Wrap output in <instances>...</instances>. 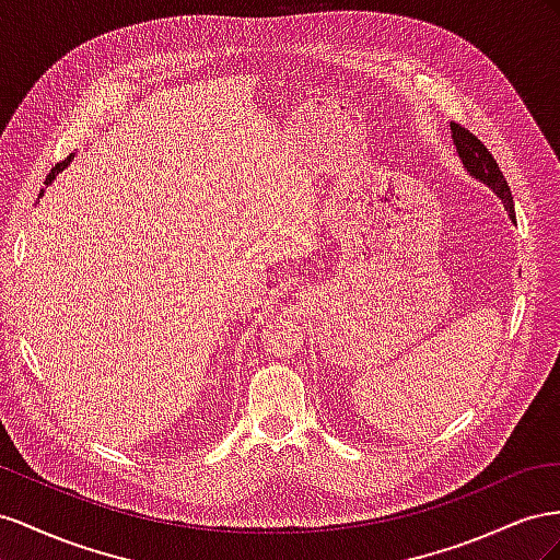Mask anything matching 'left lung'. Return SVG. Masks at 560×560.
I'll return each instance as SVG.
<instances>
[{
  "label": "left lung",
  "instance_id": "left-lung-1",
  "mask_svg": "<svg viewBox=\"0 0 560 560\" xmlns=\"http://www.w3.org/2000/svg\"><path fill=\"white\" fill-rule=\"evenodd\" d=\"M451 131H453V142L457 148V154L462 159V164H465L467 173L474 175L476 180H481L483 185H488L494 191V195L502 199L511 222H516L514 197H511L506 178L502 175L498 162H494L492 154L488 152V148L474 133H469L465 126L451 124Z\"/></svg>",
  "mask_w": 560,
  "mask_h": 560
}]
</instances>
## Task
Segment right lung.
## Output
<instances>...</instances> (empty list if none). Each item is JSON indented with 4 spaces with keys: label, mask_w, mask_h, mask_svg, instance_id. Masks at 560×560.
Segmentation results:
<instances>
[{
    "label": "right lung",
    "mask_w": 560,
    "mask_h": 560,
    "mask_svg": "<svg viewBox=\"0 0 560 560\" xmlns=\"http://www.w3.org/2000/svg\"><path fill=\"white\" fill-rule=\"evenodd\" d=\"M72 156H74V154H70V156H68V159H66V162H60V164H58V166H56V168H54V171H51V173H49V178H46V185H49V183H51V180H54V178H56V173H60V171H62V168H66V166H68V164H70V162H72Z\"/></svg>",
    "instance_id": "obj_1"
}]
</instances>
